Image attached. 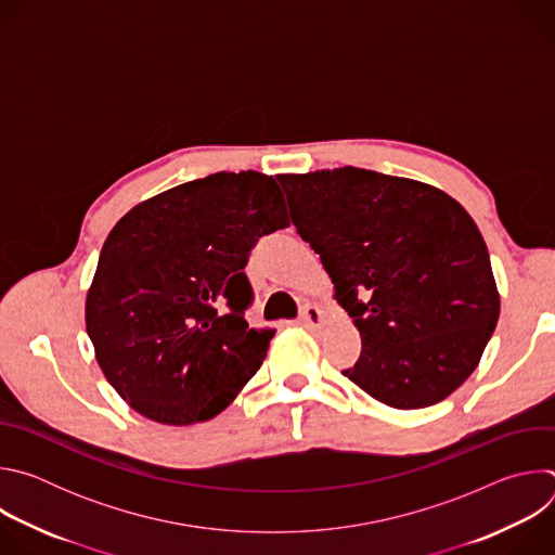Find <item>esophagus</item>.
<instances>
[{
    "label": "esophagus",
    "instance_id": "34e87169",
    "mask_svg": "<svg viewBox=\"0 0 555 555\" xmlns=\"http://www.w3.org/2000/svg\"><path fill=\"white\" fill-rule=\"evenodd\" d=\"M298 323L307 330H319L323 325V311L315 305H305L298 315Z\"/></svg>",
    "mask_w": 555,
    "mask_h": 555
}]
</instances>
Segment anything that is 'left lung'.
Listing matches in <instances>:
<instances>
[{"label": "left lung", "instance_id": "obj_1", "mask_svg": "<svg viewBox=\"0 0 555 555\" xmlns=\"http://www.w3.org/2000/svg\"><path fill=\"white\" fill-rule=\"evenodd\" d=\"M276 180L360 332L343 375L392 409L446 400L477 369L501 311L474 219L435 186L356 167Z\"/></svg>", "mask_w": 555, "mask_h": 555}]
</instances>
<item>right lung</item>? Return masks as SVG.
Returning a JSON list of instances; mask_svg holds the SVG:
<instances>
[{"label": "right lung", "instance_id": "right-lung-1", "mask_svg": "<svg viewBox=\"0 0 555 555\" xmlns=\"http://www.w3.org/2000/svg\"><path fill=\"white\" fill-rule=\"evenodd\" d=\"M289 225L276 182L212 173L131 208L88 292L96 360L140 415L189 426L221 413L259 371L274 332L250 330L244 272L263 234Z\"/></svg>", "mask_w": 555, "mask_h": 555}]
</instances>
